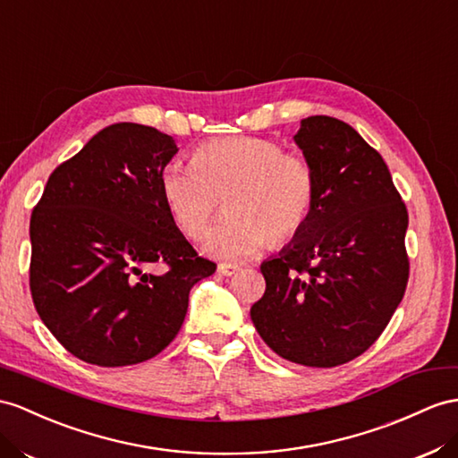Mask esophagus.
<instances>
[{
  "mask_svg": "<svg viewBox=\"0 0 458 458\" xmlns=\"http://www.w3.org/2000/svg\"><path fill=\"white\" fill-rule=\"evenodd\" d=\"M216 271L222 276H232V275H236L240 271V265H236V263H220L216 267Z\"/></svg>",
  "mask_w": 458,
  "mask_h": 458,
  "instance_id": "1",
  "label": "esophagus"
}]
</instances>
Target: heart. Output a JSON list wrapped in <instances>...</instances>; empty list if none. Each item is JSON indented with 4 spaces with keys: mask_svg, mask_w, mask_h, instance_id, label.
<instances>
[{
    "mask_svg": "<svg viewBox=\"0 0 458 458\" xmlns=\"http://www.w3.org/2000/svg\"><path fill=\"white\" fill-rule=\"evenodd\" d=\"M168 213L187 238H201L228 193L230 216L208 232L203 250L222 259H245L273 242L301 232L318 195L311 164L276 140L222 137L197 148L195 160L174 158L160 175Z\"/></svg>",
    "mask_w": 458,
    "mask_h": 458,
    "instance_id": "b5f03b06",
    "label": "heart"
}]
</instances>
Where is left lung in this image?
<instances>
[{
  "label": "left lung",
  "mask_w": 458,
  "mask_h": 458,
  "mask_svg": "<svg viewBox=\"0 0 458 458\" xmlns=\"http://www.w3.org/2000/svg\"><path fill=\"white\" fill-rule=\"evenodd\" d=\"M315 172L306 226L261 263L257 333L280 358L335 368L363 354L391 321L408 283V213L391 172L354 127L329 115L294 135Z\"/></svg>",
  "instance_id": "obj_1"
}]
</instances>
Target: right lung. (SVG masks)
I'll return each instance as SVG.
<instances>
[{"label": "right lung", "mask_w": 458, "mask_h": 458, "mask_svg": "<svg viewBox=\"0 0 458 458\" xmlns=\"http://www.w3.org/2000/svg\"><path fill=\"white\" fill-rule=\"evenodd\" d=\"M174 137L139 123L102 129L60 164L30 216V292L62 346L102 368L166 348L191 288L216 271L172 220L160 175ZM164 266L162 274L151 268Z\"/></svg>", "instance_id": "right-lung-1"}]
</instances>
